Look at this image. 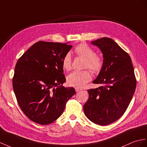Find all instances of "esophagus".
<instances>
[{"instance_id": "34e87169", "label": "esophagus", "mask_w": 147, "mask_h": 147, "mask_svg": "<svg viewBox=\"0 0 147 147\" xmlns=\"http://www.w3.org/2000/svg\"><path fill=\"white\" fill-rule=\"evenodd\" d=\"M76 91L77 92H79V91H80V90H82V88H78V87H76Z\"/></svg>"}]
</instances>
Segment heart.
Returning a JSON list of instances; mask_svg holds the SVG:
<instances>
[{
    "label": "heart",
    "instance_id": "heart-1",
    "mask_svg": "<svg viewBox=\"0 0 147 147\" xmlns=\"http://www.w3.org/2000/svg\"><path fill=\"white\" fill-rule=\"evenodd\" d=\"M75 52L85 59V67L89 68L93 72L99 73L103 66V59L99 55L95 54L94 49L86 44H80L75 48ZM62 65L63 69L69 70L71 67V56L69 53L63 57L62 60ZM92 79V74L89 70L82 71H74L67 77L69 85L76 87H83Z\"/></svg>",
    "mask_w": 147,
    "mask_h": 147
}]
</instances>
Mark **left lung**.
Wrapping results in <instances>:
<instances>
[{
	"instance_id": "obj_1",
	"label": "left lung",
	"mask_w": 147,
	"mask_h": 147,
	"mask_svg": "<svg viewBox=\"0 0 147 147\" xmlns=\"http://www.w3.org/2000/svg\"><path fill=\"white\" fill-rule=\"evenodd\" d=\"M103 53V66L93 83L98 88L88 90V100L84 106L85 115L92 122L107 125L123 115L136 88L131 60L112 38L103 37L92 41Z\"/></svg>"
}]
</instances>
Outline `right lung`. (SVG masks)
<instances>
[{"mask_svg": "<svg viewBox=\"0 0 147 147\" xmlns=\"http://www.w3.org/2000/svg\"><path fill=\"white\" fill-rule=\"evenodd\" d=\"M72 45L39 41L18 60L12 79L18 104L28 119L48 125L62 115L76 92L64 87L62 60Z\"/></svg>", "mask_w": 147, "mask_h": 147, "instance_id": "add662e5", "label": "right lung"}]
</instances>
